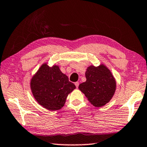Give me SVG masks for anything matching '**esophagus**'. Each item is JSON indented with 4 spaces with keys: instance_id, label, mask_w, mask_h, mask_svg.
Instances as JSON below:
<instances>
[{
    "instance_id": "34e87169",
    "label": "esophagus",
    "mask_w": 147,
    "mask_h": 147,
    "mask_svg": "<svg viewBox=\"0 0 147 147\" xmlns=\"http://www.w3.org/2000/svg\"><path fill=\"white\" fill-rule=\"evenodd\" d=\"M74 84H75L76 88H78V86H79V82H76L74 83Z\"/></svg>"
}]
</instances>
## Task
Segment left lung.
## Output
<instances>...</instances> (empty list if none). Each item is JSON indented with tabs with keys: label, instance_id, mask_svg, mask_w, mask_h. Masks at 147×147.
I'll return each instance as SVG.
<instances>
[{
	"label": "left lung",
	"instance_id": "8db88e82",
	"mask_svg": "<svg viewBox=\"0 0 147 147\" xmlns=\"http://www.w3.org/2000/svg\"><path fill=\"white\" fill-rule=\"evenodd\" d=\"M86 81L78 88L94 107H102L108 103L116 89V82L111 71L101 64L89 66L86 72Z\"/></svg>",
	"mask_w": 147,
	"mask_h": 147
}]
</instances>
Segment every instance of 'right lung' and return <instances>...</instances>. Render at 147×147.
I'll return each instance as SVG.
<instances>
[{
  "label": "right lung",
  "mask_w": 147,
  "mask_h": 147,
  "mask_svg": "<svg viewBox=\"0 0 147 147\" xmlns=\"http://www.w3.org/2000/svg\"><path fill=\"white\" fill-rule=\"evenodd\" d=\"M30 88L36 101L49 110L60 109L68 94L76 88L58 65L44 63L32 77Z\"/></svg>",
  "instance_id": "add662e5"
}]
</instances>
